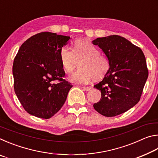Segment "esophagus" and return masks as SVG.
<instances>
[{
    "mask_svg": "<svg viewBox=\"0 0 158 158\" xmlns=\"http://www.w3.org/2000/svg\"><path fill=\"white\" fill-rule=\"evenodd\" d=\"M83 89H84V90H86V91H89V90H90V89H92L91 87L90 86H87V87H82Z\"/></svg>",
    "mask_w": 158,
    "mask_h": 158,
    "instance_id": "1",
    "label": "esophagus"
}]
</instances>
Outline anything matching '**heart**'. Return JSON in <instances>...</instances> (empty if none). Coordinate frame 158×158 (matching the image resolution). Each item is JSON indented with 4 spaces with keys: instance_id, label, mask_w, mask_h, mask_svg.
I'll use <instances>...</instances> for the list:
<instances>
[{
    "instance_id": "b5f03b06",
    "label": "heart",
    "mask_w": 158,
    "mask_h": 158,
    "mask_svg": "<svg viewBox=\"0 0 158 158\" xmlns=\"http://www.w3.org/2000/svg\"><path fill=\"white\" fill-rule=\"evenodd\" d=\"M60 59L67 73L73 71L80 63V69L69 77L71 82L79 84H87L93 78L102 79L110 68L108 58L87 40L76 42L73 50L68 46L63 47L60 52Z\"/></svg>"
}]
</instances>
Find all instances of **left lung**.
Returning a JSON list of instances; mask_svg holds the SVG:
<instances>
[{"mask_svg":"<svg viewBox=\"0 0 158 158\" xmlns=\"http://www.w3.org/2000/svg\"><path fill=\"white\" fill-rule=\"evenodd\" d=\"M92 42L102 50L110 63L102 81L94 85L101 91V99L93 107L102 116H116L140 100L148 76L145 56L139 47L116 35Z\"/></svg>","mask_w":158,"mask_h":158,"instance_id":"left-lung-1","label":"left lung"}]
</instances>
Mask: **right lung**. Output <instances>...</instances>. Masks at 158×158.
I'll return each instance as SVG.
<instances>
[{"mask_svg":"<svg viewBox=\"0 0 158 158\" xmlns=\"http://www.w3.org/2000/svg\"><path fill=\"white\" fill-rule=\"evenodd\" d=\"M69 36L42 32L20 47L13 63L14 89L19 100L29 114L48 119L65 103L70 83L65 76L60 52Z\"/></svg>","mask_w":158,"mask_h":158,"instance_id":"1","label":"right lung"}]
</instances>
